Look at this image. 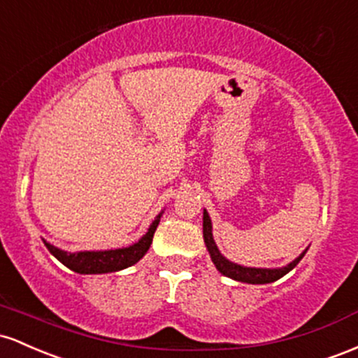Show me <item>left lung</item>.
I'll use <instances>...</instances> for the list:
<instances>
[{
  "mask_svg": "<svg viewBox=\"0 0 358 358\" xmlns=\"http://www.w3.org/2000/svg\"><path fill=\"white\" fill-rule=\"evenodd\" d=\"M203 236H204V243H206L208 252H210L213 264H215L216 268L222 272L223 275L230 277V279L240 280V282H248V284H268L274 282V280L280 279L282 275H286L289 271H292L296 266L299 264V260L303 259L306 252H303L298 259L292 260L291 264L282 268H254V267H242L236 266V264L230 262L224 257L220 254L218 247H216L215 240H213V233H211V220L208 216V213L204 211L203 215Z\"/></svg>",
  "mask_w": 358,
  "mask_h": 358,
  "instance_id": "8db88e82",
  "label": "left lung"
}]
</instances>
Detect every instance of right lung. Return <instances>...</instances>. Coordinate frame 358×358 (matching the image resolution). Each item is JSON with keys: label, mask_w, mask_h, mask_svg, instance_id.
Instances as JSON below:
<instances>
[{"label": "right lung", "mask_w": 358, "mask_h": 358, "mask_svg": "<svg viewBox=\"0 0 358 358\" xmlns=\"http://www.w3.org/2000/svg\"><path fill=\"white\" fill-rule=\"evenodd\" d=\"M160 222V215L154 223L150 224L148 231L135 245L127 248H116V250H104V252H78V254H67V252L59 250L54 245L45 243L49 252L59 262L69 267L71 271L78 274H106V272H116L127 268L138 262L147 250L150 248L154 233L157 230Z\"/></svg>", "instance_id": "right-lung-1"}]
</instances>
